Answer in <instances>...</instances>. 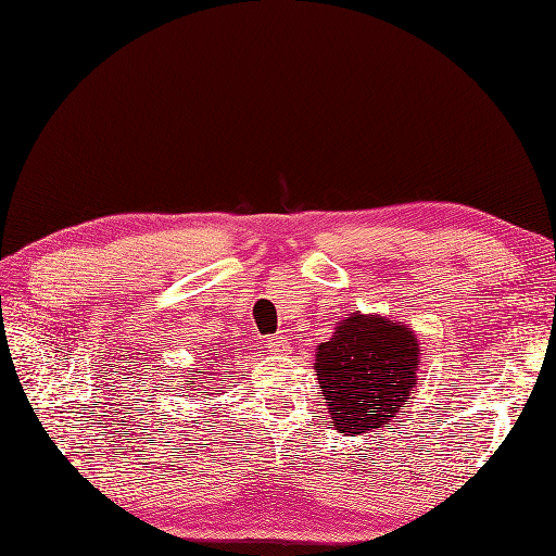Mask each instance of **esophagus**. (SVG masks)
Returning a JSON list of instances; mask_svg holds the SVG:
<instances>
[{"instance_id":"esophagus-1","label":"esophagus","mask_w":556,"mask_h":556,"mask_svg":"<svg viewBox=\"0 0 556 556\" xmlns=\"http://www.w3.org/2000/svg\"><path fill=\"white\" fill-rule=\"evenodd\" d=\"M266 342H268L270 352H277V354H288L290 352V344H288L286 336H270V338H266Z\"/></svg>"}]
</instances>
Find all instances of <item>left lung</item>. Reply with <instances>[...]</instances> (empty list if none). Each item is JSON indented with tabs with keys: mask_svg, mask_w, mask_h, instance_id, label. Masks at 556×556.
Wrapping results in <instances>:
<instances>
[{
	"mask_svg": "<svg viewBox=\"0 0 556 556\" xmlns=\"http://www.w3.org/2000/svg\"><path fill=\"white\" fill-rule=\"evenodd\" d=\"M419 340L403 323L352 313L315 352L317 383L331 424L365 432L388 424L417 386Z\"/></svg>",
	"mask_w": 556,
	"mask_h": 556,
	"instance_id": "obj_1",
	"label": "left lung"
}]
</instances>
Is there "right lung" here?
<instances>
[{"label":"right lung","instance_id":"add662e5","mask_svg":"<svg viewBox=\"0 0 556 556\" xmlns=\"http://www.w3.org/2000/svg\"><path fill=\"white\" fill-rule=\"evenodd\" d=\"M198 374H202V371H198ZM207 378H210V376H207ZM189 383H191V386H193V381H189Z\"/></svg>","mask_w":556,"mask_h":556}]
</instances>
